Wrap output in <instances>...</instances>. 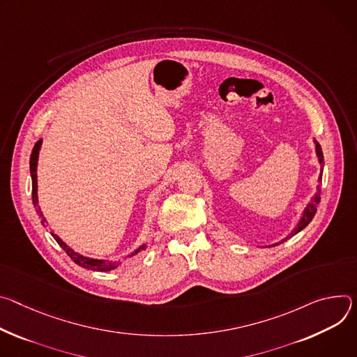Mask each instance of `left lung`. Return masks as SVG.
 Returning <instances> with one entry per match:
<instances>
[{
	"instance_id": "obj_1",
	"label": "left lung",
	"mask_w": 357,
	"mask_h": 357,
	"mask_svg": "<svg viewBox=\"0 0 357 357\" xmlns=\"http://www.w3.org/2000/svg\"><path fill=\"white\" fill-rule=\"evenodd\" d=\"M313 143H314V151H316V157H318V162H319V165H321V173H319V178H318V185H316V192L313 194V197L310 199V202L306 204V207L303 208V211H302V215H301V218H299V221H298V224L295 225V228L292 229V232L289 234V235H287L284 240H281L280 243H275V244H271V245H268V247H275V245H280L281 243H284V241H287V240H289L291 236H294V235H296L299 231H302L312 220H313V217H314V214H316V210H318V204H319V202H321V184H322V173H324V153H322V147H321V144L316 142V140H313Z\"/></svg>"
}]
</instances>
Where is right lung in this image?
Returning <instances> with one entry per match:
<instances>
[{"instance_id":"obj_1","label":"right lung","mask_w":357,"mask_h":357,"mask_svg":"<svg viewBox=\"0 0 357 357\" xmlns=\"http://www.w3.org/2000/svg\"><path fill=\"white\" fill-rule=\"evenodd\" d=\"M41 146H43V139L38 140L32 149V153H31V158H29V172H31V178H32V203H33V207H35V211L38 214V217L41 218V222L44 227H47V220L41 211V208H39V204H38V177H36V169H38V158H39V150H41ZM51 235L54 236V240L61 245V248L63 251H66V254L70 257V259L77 264L79 266H82L85 269H92V271H99V272H107V271H112L114 268H117L119 265L122 264V261H109V259H96V258H91V257H85L82 254H79L76 251H73L69 245H66L59 236L56 234H54L51 231ZM147 247V244H142L139 248H136L130 255L128 257H133L136 254H139L142 250H144Z\"/></svg>"}]
</instances>
